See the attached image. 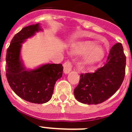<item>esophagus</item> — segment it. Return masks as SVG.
I'll return each mask as SVG.
<instances>
[{"label":"esophagus","instance_id":"obj_1","mask_svg":"<svg viewBox=\"0 0 132 132\" xmlns=\"http://www.w3.org/2000/svg\"><path fill=\"white\" fill-rule=\"evenodd\" d=\"M73 69V63L70 61H67L63 64V71L65 74L69 73Z\"/></svg>","mask_w":132,"mask_h":132}]
</instances>
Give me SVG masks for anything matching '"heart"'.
<instances>
[{
	"instance_id": "1",
	"label": "heart",
	"mask_w": 132,
	"mask_h": 132,
	"mask_svg": "<svg viewBox=\"0 0 132 132\" xmlns=\"http://www.w3.org/2000/svg\"><path fill=\"white\" fill-rule=\"evenodd\" d=\"M72 52L77 55L85 54L82 65L86 67L97 63L104 56V52L101 47L94 46V44L90 42L79 43L73 45Z\"/></svg>"
}]
</instances>
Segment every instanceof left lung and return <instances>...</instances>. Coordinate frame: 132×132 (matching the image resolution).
<instances>
[{
  "instance_id": "left-lung-1",
  "label": "left lung",
  "mask_w": 132,
  "mask_h": 132,
  "mask_svg": "<svg viewBox=\"0 0 132 132\" xmlns=\"http://www.w3.org/2000/svg\"><path fill=\"white\" fill-rule=\"evenodd\" d=\"M126 57L121 43L112 46L104 65L94 73H81L74 94L78 101L98 104L115 94L122 84L126 71Z\"/></svg>"
}]
</instances>
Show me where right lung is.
<instances>
[{
    "instance_id": "right-lung-1",
    "label": "right lung",
    "mask_w": 132,
    "mask_h": 132,
    "mask_svg": "<svg viewBox=\"0 0 132 132\" xmlns=\"http://www.w3.org/2000/svg\"><path fill=\"white\" fill-rule=\"evenodd\" d=\"M40 30L39 24L26 26L16 34L7 49L6 75L10 87L18 96L36 104L48 102L55 82L62 77V64H45L33 71H26L20 59L21 44Z\"/></svg>"
}]
</instances>
